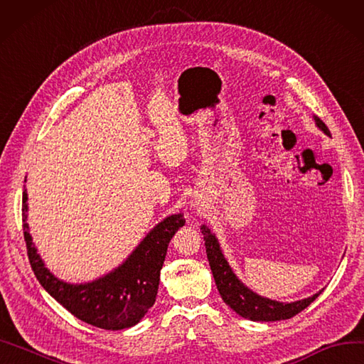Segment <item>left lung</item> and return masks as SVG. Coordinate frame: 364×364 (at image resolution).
<instances>
[{"label":"left lung","instance_id":"left-lung-1","mask_svg":"<svg viewBox=\"0 0 364 364\" xmlns=\"http://www.w3.org/2000/svg\"><path fill=\"white\" fill-rule=\"evenodd\" d=\"M314 121L318 129L331 136V132L323 122L320 117L314 116ZM205 248H206V257H208L213 277L215 280V287L219 289V294L222 296L223 301L228 306L239 314L240 317L248 318L252 321H277V320H288L294 316H297L304 308H308L309 304L316 300L320 294H314L312 297L291 301V303H282L271 300L267 297H262L259 294L251 291L248 287L239 280V277L232 272L230 263L225 259V255L220 250V245L215 239V235L211 232L208 227L202 225L200 227Z\"/></svg>","mask_w":364,"mask_h":364}]
</instances>
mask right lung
<instances>
[{"label": "right lung", "mask_w": 364, "mask_h": 364, "mask_svg": "<svg viewBox=\"0 0 364 364\" xmlns=\"http://www.w3.org/2000/svg\"><path fill=\"white\" fill-rule=\"evenodd\" d=\"M27 193H23V228L27 255L41 287L88 325L119 331L141 321L158 296L161 269L173 235L185 225L183 214H173L145 235L122 264L88 283H67L46 268L28 232Z\"/></svg>", "instance_id": "right-lung-1"}]
</instances>
